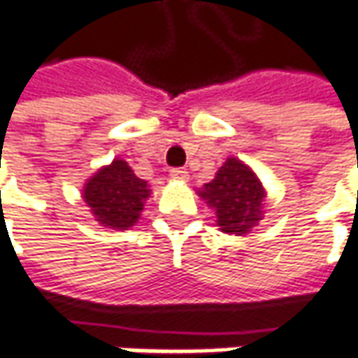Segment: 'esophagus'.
<instances>
[{
  "instance_id": "1",
  "label": "esophagus",
  "mask_w": 358,
  "mask_h": 358,
  "mask_svg": "<svg viewBox=\"0 0 358 358\" xmlns=\"http://www.w3.org/2000/svg\"><path fill=\"white\" fill-rule=\"evenodd\" d=\"M170 176L174 180H188V170L186 168H172Z\"/></svg>"
}]
</instances>
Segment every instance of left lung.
I'll return each instance as SVG.
<instances>
[{
    "mask_svg": "<svg viewBox=\"0 0 358 358\" xmlns=\"http://www.w3.org/2000/svg\"><path fill=\"white\" fill-rule=\"evenodd\" d=\"M200 196L216 208L217 226L226 234H248L262 220L264 186L245 164L228 158Z\"/></svg>",
    "mask_w": 358,
    "mask_h": 358,
    "instance_id": "8db88e82",
    "label": "left lung"
}]
</instances>
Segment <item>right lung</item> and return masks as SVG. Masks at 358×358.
<instances>
[{
    "instance_id": "1",
    "label": "right lung",
    "mask_w": 358,
    "mask_h": 358,
    "mask_svg": "<svg viewBox=\"0 0 358 358\" xmlns=\"http://www.w3.org/2000/svg\"><path fill=\"white\" fill-rule=\"evenodd\" d=\"M148 184L141 180L124 160H113L87 182L83 198L96 220L113 229H127L138 222Z\"/></svg>"
}]
</instances>
